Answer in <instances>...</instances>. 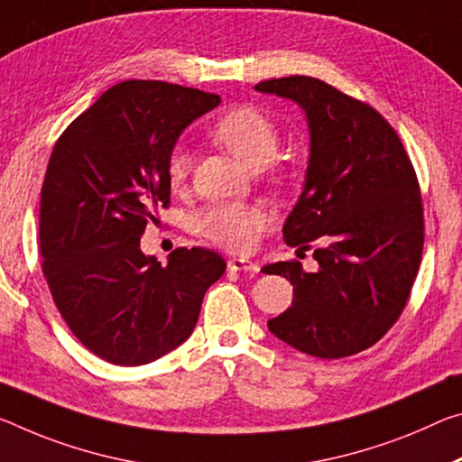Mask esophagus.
<instances>
[{
    "instance_id": "1",
    "label": "esophagus",
    "mask_w": 462,
    "mask_h": 462,
    "mask_svg": "<svg viewBox=\"0 0 462 462\" xmlns=\"http://www.w3.org/2000/svg\"><path fill=\"white\" fill-rule=\"evenodd\" d=\"M228 269L230 271H245V273H257L259 265L246 257H234L228 261Z\"/></svg>"
}]
</instances>
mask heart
Returning a JSON list of instances; mask_svg holds the SVG:
<instances>
[{"instance_id": "b5f03b06", "label": "heart", "mask_w": 462, "mask_h": 462, "mask_svg": "<svg viewBox=\"0 0 462 462\" xmlns=\"http://www.w3.org/2000/svg\"><path fill=\"white\" fill-rule=\"evenodd\" d=\"M211 139L236 162L251 172L271 164L280 148V135L273 123L254 108H236L219 119L211 129ZM189 156L185 150H172L166 162V177L172 187L187 179ZM267 224L259 208L245 203H216L197 217V228L230 251H245L254 243L257 232Z\"/></svg>"}]
</instances>
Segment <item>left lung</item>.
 I'll list each match as a JSON object with an SVG mask.
<instances>
[{
    "label": "left lung",
    "instance_id": "left-lung-1",
    "mask_svg": "<svg viewBox=\"0 0 462 462\" xmlns=\"http://www.w3.org/2000/svg\"><path fill=\"white\" fill-rule=\"evenodd\" d=\"M261 94L296 102L309 125L302 193L283 238L317 245V271L277 261L263 273L294 285L291 306L267 327L323 360L368 349L407 304L423 248L421 195L394 129L374 108L309 76L267 79Z\"/></svg>",
    "mask_w": 462,
    "mask_h": 462
}]
</instances>
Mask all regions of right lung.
<instances>
[{
	"label": "right lung",
	"mask_w": 462,
	"mask_h": 462,
	"mask_svg": "<svg viewBox=\"0 0 462 462\" xmlns=\"http://www.w3.org/2000/svg\"><path fill=\"white\" fill-rule=\"evenodd\" d=\"M217 94L129 79L63 131L41 191L42 271L71 333L102 360L150 364L191 337L226 271L209 248L142 253L145 224L171 201L166 162Z\"/></svg>",
	"instance_id": "add662e5"
}]
</instances>
